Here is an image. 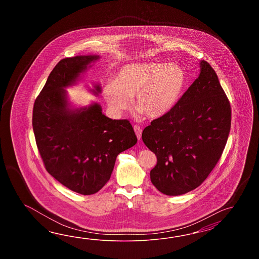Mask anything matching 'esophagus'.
Returning a JSON list of instances; mask_svg holds the SVG:
<instances>
[{
    "instance_id": "1",
    "label": "esophagus",
    "mask_w": 259,
    "mask_h": 259,
    "mask_svg": "<svg viewBox=\"0 0 259 259\" xmlns=\"http://www.w3.org/2000/svg\"><path fill=\"white\" fill-rule=\"evenodd\" d=\"M133 128H134V132L137 135L138 140H141V138H142V127L138 126V125H135Z\"/></svg>"
}]
</instances>
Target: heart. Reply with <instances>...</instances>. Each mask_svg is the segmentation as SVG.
Here are the masks:
<instances>
[{"label":"heart","mask_w":259,"mask_h":259,"mask_svg":"<svg viewBox=\"0 0 259 259\" xmlns=\"http://www.w3.org/2000/svg\"><path fill=\"white\" fill-rule=\"evenodd\" d=\"M186 85V73L176 64L133 63L122 66L116 81L107 82L103 94L112 111L121 114L132 106L138 116L158 118L176 105Z\"/></svg>","instance_id":"1"}]
</instances>
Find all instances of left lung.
Returning <instances> with one entry per match:
<instances>
[{"label": "left lung", "instance_id": "obj_1", "mask_svg": "<svg viewBox=\"0 0 259 259\" xmlns=\"http://www.w3.org/2000/svg\"><path fill=\"white\" fill-rule=\"evenodd\" d=\"M231 120V105L219 77L202 60L199 77L176 105L143 130V143L157 158L150 171L154 187L176 196L200 186L225 148Z\"/></svg>", "mask_w": 259, "mask_h": 259}]
</instances>
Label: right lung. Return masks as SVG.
Returning <instances> with one entry per match:
<instances>
[{"instance_id":"add662e5","label":"right lung","mask_w":259,"mask_h":259,"mask_svg":"<svg viewBox=\"0 0 259 259\" xmlns=\"http://www.w3.org/2000/svg\"><path fill=\"white\" fill-rule=\"evenodd\" d=\"M99 55L62 60L50 73L35 100L32 126L46 170L75 193L90 195L109 181L116 156L137 143L127 119H111L98 103L74 107L66 88L77 84ZM101 93L99 84L90 90Z\"/></svg>"}]
</instances>
